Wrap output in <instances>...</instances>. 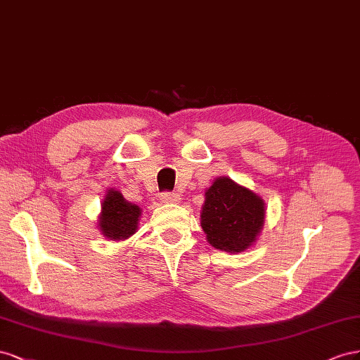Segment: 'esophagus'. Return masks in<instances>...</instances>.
Here are the masks:
<instances>
[{
    "instance_id": "1",
    "label": "esophagus",
    "mask_w": 360,
    "mask_h": 360,
    "mask_svg": "<svg viewBox=\"0 0 360 360\" xmlns=\"http://www.w3.org/2000/svg\"><path fill=\"white\" fill-rule=\"evenodd\" d=\"M181 200L179 194L176 193H162L161 194V202L162 203H178Z\"/></svg>"
}]
</instances>
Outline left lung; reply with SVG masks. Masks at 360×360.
Wrapping results in <instances>:
<instances>
[{
	"mask_svg": "<svg viewBox=\"0 0 360 360\" xmlns=\"http://www.w3.org/2000/svg\"><path fill=\"white\" fill-rule=\"evenodd\" d=\"M265 223V202L228 176H217L205 190L200 226L214 249L240 253L258 241Z\"/></svg>",
	"mask_w": 360,
	"mask_h": 360,
	"instance_id": "obj_1",
	"label": "left lung"
}]
</instances>
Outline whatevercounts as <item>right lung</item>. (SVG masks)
<instances>
[{"mask_svg":"<svg viewBox=\"0 0 360 360\" xmlns=\"http://www.w3.org/2000/svg\"><path fill=\"white\" fill-rule=\"evenodd\" d=\"M141 208L128 202L116 188H108L101 203L98 228L105 238L123 241L132 237L139 229Z\"/></svg>","mask_w":360,"mask_h":360,"instance_id":"right-lung-1","label":"right lung"}]
</instances>
